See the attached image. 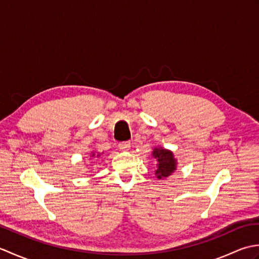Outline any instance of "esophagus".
Wrapping results in <instances>:
<instances>
[{"mask_svg":"<svg viewBox=\"0 0 259 259\" xmlns=\"http://www.w3.org/2000/svg\"><path fill=\"white\" fill-rule=\"evenodd\" d=\"M129 148H130V142L129 141L120 142V144H119V149L120 150H128Z\"/></svg>","mask_w":259,"mask_h":259,"instance_id":"1","label":"esophagus"}]
</instances>
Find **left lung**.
Returning a JSON list of instances; mask_svg holds the SVG:
<instances>
[{
	"mask_svg": "<svg viewBox=\"0 0 259 259\" xmlns=\"http://www.w3.org/2000/svg\"><path fill=\"white\" fill-rule=\"evenodd\" d=\"M153 158L157 159V170L156 176L158 179H164L171 176V174L177 168V160L174 157V153L163 149V148H155L152 151Z\"/></svg>",
	"mask_w": 259,
	"mask_h": 259,
	"instance_id": "obj_1",
	"label": "left lung"
}]
</instances>
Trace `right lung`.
<instances>
[{"mask_svg": "<svg viewBox=\"0 0 259 259\" xmlns=\"http://www.w3.org/2000/svg\"><path fill=\"white\" fill-rule=\"evenodd\" d=\"M95 156H96V153L92 152V156L91 157H95ZM99 156H100V155H97V157H99Z\"/></svg>", "mask_w": 259, "mask_h": 259, "instance_id": "right-lung-1", "label": "right lung"}]
</instances>
